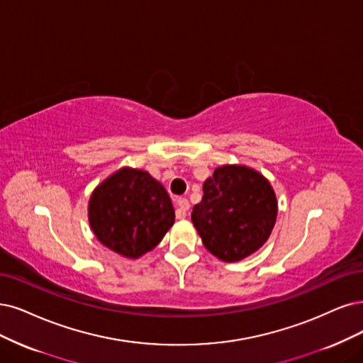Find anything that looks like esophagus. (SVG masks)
<instances>
[{
  "mask_svg": "<svg viewBox=\"0 0 363 363\" xmlns=\"http://www.w3.org/2000/svg\"><path fill=\"white\" fill-rule=\"evenodd\" d=\"M190 209V202L184 197L177 199V217L184 218L186 216V212Z\"/></svg>",
  "mask_w": 363,
  "mask_h": 363,
  "instance_id": "esophagus-1",
  "label": "esophagus"
}]
</instances>
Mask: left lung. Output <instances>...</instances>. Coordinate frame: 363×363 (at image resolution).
<instances>
[{
	"instance_id": "left-lung-1",
	"label": "left lung",
	"mask_w": 363,
	"mask_h": 363,
	"mask_svg": "<svg viewBox=\"0 0 363 363\" xmlns=\"http://www.w3.org/2000/svg\"><path fill=\"white\" fill-rule=\"evenodd\" d=\"M271 182L244 164H224L203 184L202 202L191 221L205 248L217 259L239 262L264 245L277 221Z\"/></svg>"
}]
</instances>
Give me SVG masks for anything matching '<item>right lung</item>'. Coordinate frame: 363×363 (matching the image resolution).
<instances>
[{
	"mask_svg": "<svg viewBox=\"0 0 363 363\" xmlns=\"http://www.w3.org/2000/svg\"><path fill=\"white\" fill-rule=\"evenodd\" d=\"M88 221L100 244L134 260L161 242L174 209L163 184L146 170L124 166L94 189Z\"/></svg>",
	"mask_w": 363,
	"mask_h": 363,
	"instance_id": "add662e5",
	"label": "right lung"
}]
</instances>
